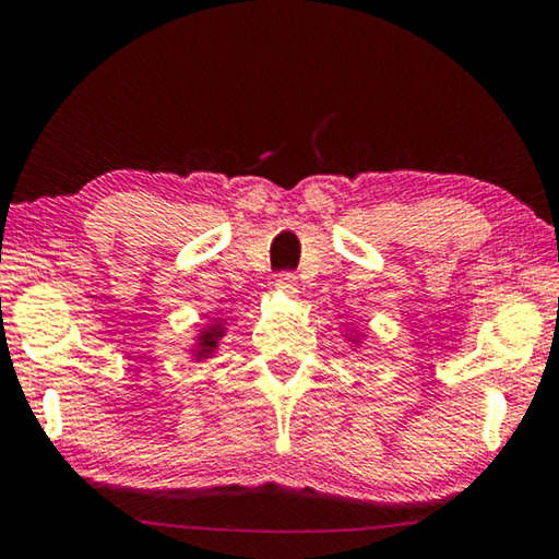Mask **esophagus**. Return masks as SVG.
Instances as JSON below:
<instances>
[{"label": "esophagus", "mask_w": 559, "mask_h": 559, "mask_svg": "<svg viewBox=\"0 0 559 559\" xmlns=\"http://www.w3.org/2000/svg\"><path fill=\"white\" fill-rule=\"evenodd\" d=\"M274 289H277V293H282V295L295 297V293H297V280H295V274H289V272L280 274V277L274 280Z\"/></svg>", "instance_id": "esophagus-1"}]
</instances>
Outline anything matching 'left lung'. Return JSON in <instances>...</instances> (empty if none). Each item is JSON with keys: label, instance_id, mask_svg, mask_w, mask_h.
<instances>
[{"label": "left lung", "instance_id": "left-lung-1", "mask_svg": "<svg viewBox=\"0 0 559 559\" xmlns=\"http://www.w3.org/2000/svg\"><path fill=\"white\" fill-rule=\"evenodd\" d=\"M358 335H361V333H350V335H346V338H348L350 343H354L356 348H358V343H361V341H358Z\"/></svg>", "mask_w": 559, "mask_h": 559}]
</instances>
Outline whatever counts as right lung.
<instances>
[{
	"mask_svg": "<svg viewBox=\"0 0 559 559\" xmlns=\"http://www.w3.org/2000/svg\"><path fill=\"white\" fill-rule=\"evenodd\" d=\"M226 335V323L224 320H213V323H209L203 328L201 333L195 335V343L193 346H190V358H193V361H209V358H213V354H216L218 350V343H221V338H224Z\"/></svg>",
	"mask_w": 559,
	"mask_h": 559,
	"instance_id": "right-lung-1",
	"label": "right lung"
}]
</instances>
